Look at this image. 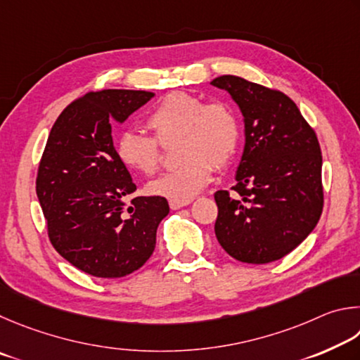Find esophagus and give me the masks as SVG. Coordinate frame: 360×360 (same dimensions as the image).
I'll return each instance as SVG.
<instances>
[{"instance_id": "1", "label": "esophagus", "mask_w": 360, "mask_h": 360, "mask_svg": "<svg viewBox=\"0 0 360 360\" xmlns=\"http://www.w3.org/2000/svg\"><path fill=\"white\" fill-rule=\"evenodd\" d=\"M191 204V199H188V200H175V199H170L169 200V207L172 210H179V209H181V207H186V205H190Z\"/></svg>"}]
</instances>
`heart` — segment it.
Here are the masks:
<instances>
[{
  "mask_svg": "<svg viewBox=\"0 0 360 360\" xmlns=\"http://www.w3.org/2000/svg\"><path fill=\"white\" fill-rule=\"evenodd\" d=\"M153 136L123 131L117 142L120 161L143 175H153L161 164L160 143L179 137L175 169L148 185L156 196L188 200L212 180L213 167L224 169L234 160L240 145V122L224 101H210L186 91L162 98L145 118Z\"/></svg>",
  "mask_w": 360,
  "mask_h": 360,
  "instance_id": "heart-1",
  "label": "heart"
}]
</instances>
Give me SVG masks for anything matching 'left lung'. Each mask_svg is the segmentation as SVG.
Here are the masks:
<instances>
[{
	"instance_id": "1",
	"label": "left lung",
	"mask_w": 360,
	"mask_h": 360,
	"mask_svg": "<svg viewBox=\"0 0 360 360\" xmlns=\"http://www.w3.org/2000/svg\"><path fill=\"white\" fill-rule=\"evenodd\" d=\"M210 84L228 91L245 118V148L232 194L215 193L217 238L240 262L278 261L305 240L323 213L316 132L285 93L237 75Z\"/></svg>"
}]
</instances>
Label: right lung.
Segmentation results:
<instances>
[{"instance_id":"1","label":"right lung","mask_w":360,"mask_h":360,"mask_svg":"<svg viewBox=\"0 0 360 360\" xmlns=\"http://www.w3.org/2000/svg\"><path fill=\"white\" fill-rule=\"evenodd\" d=\"M155 96L142 90L90 91L56 118L41 156L36 194L53 248L82 272L122 278L141 269L169 213L166 198L137 196L112 141V120L124 122Z\"/></svg>"}]
</instances>
